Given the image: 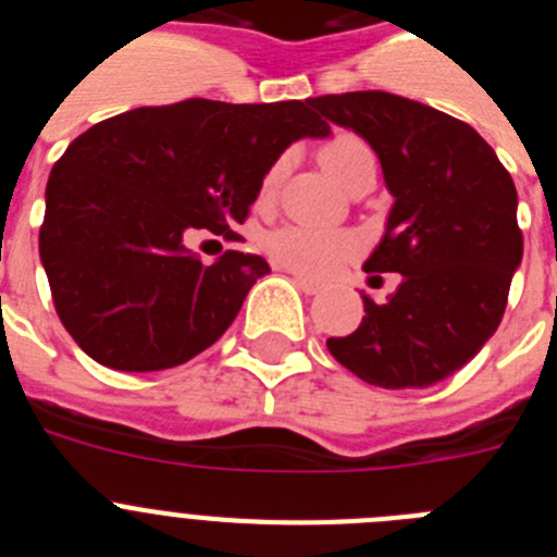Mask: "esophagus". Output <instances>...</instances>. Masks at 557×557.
I'll return each mask as SVG.
<instances>
[{
  "mask_svg": "<svg viewBox=\"0 0 557 557\" xmlns=\"http://www.w3.org/2000/svg\"><path fill=\"white\" fill-rule=\"evenodd\" d=\"M289 275H293L295 287L304 289V293H307V295H314V293H321V289H323L321 282H314V278H309V275L298 273V270H289Z\"/></svg>",
  "mask_w": 557,
  "mask_h": 557,
  "instance_id": "obj_1",
  "label": "esophagus"
}]
</instances>
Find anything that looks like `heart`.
I'll list each match as a JSON object with an SVG mask.
<instances>
[{"label":"heart","mask_w":557,"mask_h":557,"mask_svg":"<svg viewBox=\"0 0 557 557\" xmlns=\"http://www.w3.org/2000/svg\"><path fill=\"white\" fill-rule=\"evenodd\" d=\"M321 161L337 184L346 186L348 178L362 164L373 161L366 141L354 136H337L321 150ZM284 175V161H275L262 178V198H270ZM359 250V239L348 231L314 228V225H284L268 236V253L275 262L307 275H332Z\"/></svg>","instance_id":"heart-1"}]
</instances>
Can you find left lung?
<instances>
[{"label":"left lung","mask_w":557,"mask_h":557,"mask_svg":"<svg viewBox=\"0 0 557 557\" xmlns=\"http://www.w3.org/2000/svg\"><path fill=\"white\" fill-rule=\"evenodd\" d=\"M309 102L379 156L393 206L362 268L401 275L385 304L362 295V323L329 337V351L368 385H435L488 343L505 314L524 250L513 178L474 127L424 102L387 91Z\"/></svg>","instance_id":"1"}]
</instances>
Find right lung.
<instances>
[{
  "label": "right lung",
  "mask_w": 557,
  "mask_h": 557,
  "mask_svg": "<svg viewBox=\"0 0 557 557\" xmlns=\"http://www.w3.org/2000/svg\"><path fill=\"white\" fill-rule=\"evenodd\" d=\"M329 133L309 100H184L77 136L49 172L38 234L58 318L77 346L113 371L145 373L218 343L270 264L239 250L203 264L186 236L243 223L278 156Z\"/></svg>",
  "instance_id": "obj_1"
}]
</instances>
